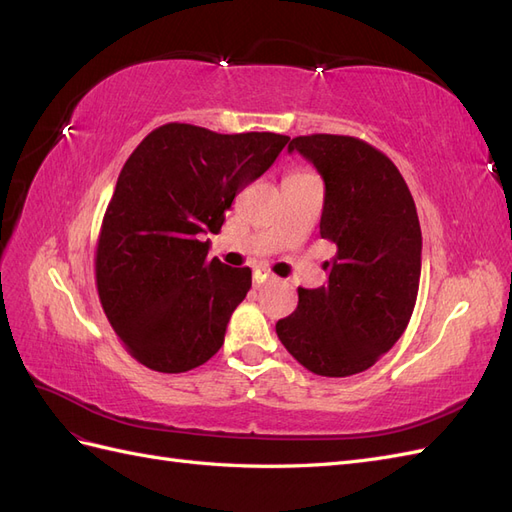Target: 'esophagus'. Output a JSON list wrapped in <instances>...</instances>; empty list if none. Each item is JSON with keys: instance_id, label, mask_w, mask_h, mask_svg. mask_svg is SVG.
<instances>
[{"instance_id": "1", "label": "esophagus", "mask_w": 512, "mask_h": 512, "mask_svg": "<svg viewBox=\"0 0 512 512\" xmlns=\"http://www.w3.org/2000/svg\"><path fill=\"white\" fill-rule=\"evenodd\" d=\"M269 280H273V275H271L269 271H265V269H254V284H256V286L265 284V282H269Z\"/></svg>"}]
</instances>
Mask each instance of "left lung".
<instances>
[{
  "label": "left lung",
  "instance_id": "left-lung-1",
  "mask_svg": "<svg viewBox=\"0 0 512 512\" xmlns=\"http://www.w3.org/2000/svg\"><path fill=\"white\" fill-rule=\"evenodd\" d=\"M324 181L320 237L337 254L324 286L299 288V305L275 331L316 376L346 378L374 365L406 331L421 280V224L397 166L361 138H292Z\"/></svg>",
  "mask_w": 512,
  "mask_h": 512
}]
</instances>
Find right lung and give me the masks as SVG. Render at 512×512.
I'll return each instance as SVG.
<instances>
[{
    "label": "right lung",
    "instance_id": "right-lung-1",
    "mask_svg": "<svg viewBox=\"0 0 512 512\" xmlns=\"http://www.w3.org/2000/svg\"><path fill=\"white\" fill-rule=\"evenodd\" d=\"M288 141L273 132L166 123L123 164L98 237L96 286L108 322L138 363L181 374L222 348L252 271L209 258L205 235H218L232 200Z\"/></svg>",
    "mask_w": 512,
    "mask_h": 512
}]
</instances>
